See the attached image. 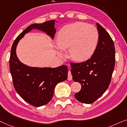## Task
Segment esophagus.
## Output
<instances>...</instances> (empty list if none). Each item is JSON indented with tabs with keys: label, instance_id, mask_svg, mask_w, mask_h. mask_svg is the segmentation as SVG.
I'll return each mask as SVG.
<instances>
[{
	"label": "esophagus",
	"instance_id": "obj_1",
	"mask_svg": "<svg viewBox=\"0 0 127 127\" xmlns=\"http://www.w3.org/2000/svg\"><path fill=\"white\" fill-rule=\"evenodd\" d=\"M72 77H72L71 71H68V80H71Z\"/></svg>",
	"mask_w": 127,
	"mask_h": 127
}]
</instances>
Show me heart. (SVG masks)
<instances>
[{
  "label": "heart",
  "mask_w": 127,
  "mask_h": 127,
  "mask_svg": "<svg viewBox=\"0 0 127 127\" xmlns=\"http://www.w3.org/2000/svg\"><path fill=\"white\" fill-rule=\"evenodd\" d=\"M98 39L95 27L81 22L69 24L59 32L56 42L57 53L60 57H64V50L69 49V55L73 60H86L95 51Z\"/></svg>",
  "instance_id": "1"
}]
</instances>
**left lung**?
Wrapping results in <instances>:
<instances>
[{
	"mask_svg": "<svg viewBox=\"0 0 127 127\" xmlns=\"http://www.w3.org/2000/svg\"><path fill=\"white\" fill-rule=\"evenodd\" d=\"M98 43L90 59L80 63H71L73 80L80 83L81 89L75 94L78 101L91 104L108 89L115 66V47L108 32L97 23Z\"/></svg>",
	"mask_w": 127,
	"mask_h": 127,
	"instance_id": "left-lung-1",
	"label": "left lung"
}]
</instances>
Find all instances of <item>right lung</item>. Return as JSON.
Returning a JSON list of instances; mask_svg holds the SVG:
<instances>
[{"label":"right lung","mask_w":127,"mask_h":127,"mask_svg":"<svg viewBox=\"0 0 127 127\" xmlns=\"http://www.w3.org/2000/svg\"><path fill=\"white\" fill-rule=\"evenodd\" d=\"M56 22L52 20L30 25L17 36L11 49L9 64L14 89L24 100L34 107L46 105L52 99L56 85L67 80L68 67L65 65L56 68L28 66L19 60L16 50L19 41L33 29L44 32L53 39Z\"/></svg>","instance_id":"obj_1"}]
</instances>
